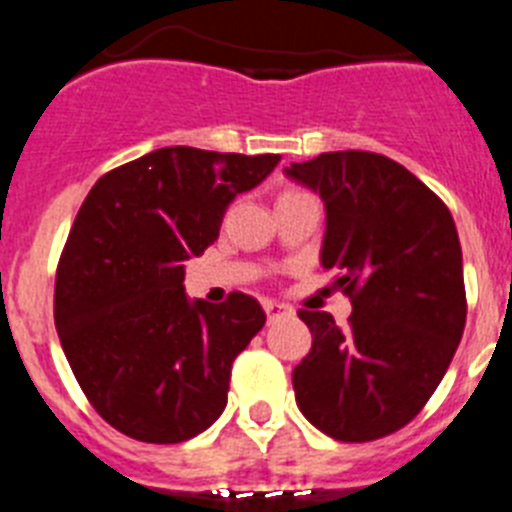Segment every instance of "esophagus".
Instances as JSON below:
<instances>
[{
    "label": "esophagus",
    "mask_w": 512,
    "mask_h": 512,
    "mask_svg": "<svg viewBox=\"0 0 512 512\" xmlns=\"http://www.w3.org/2000/svg\"><path fill=\"white\" fill-rule=\"evenodd\" d=\"M264 310H266V316H269V321H274V318H282V316H287V313H292L290 305L277 303V300H264Z\"/></svg>",
    "instance_id": "1"
}]
</instances>
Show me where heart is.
<instances>
[{
  "instance_id": "1",
  "label": "heart",
  "mask_w": 512,
  "mask_h": 512,
  "mask_svg": "<svg viewBox=\"0 0 512 512\" xmlns=\"http://www.w3.org/2000/svg\"><path fill=\"white\" fill-rule=\"evenodd\" d=\"M298 194H308V191H300V189H287V191H282V196H298Z\"/></svg>"
}]
</instances>
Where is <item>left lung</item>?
<instances>
[{
    "label": "left lung",
    "mask_w": 512,
    "mask_h": 512,
    "mask_svg": "<svg viewBox=\"0 0 512 512\" xmlns=\"http://www.w3.org/2000/svg\"><path fill=\"white\" fill-rule=\"evenodd\" d=\"M287 176L326 202L321 264L352 303L347 329L298 310L313 347L292 370L300 412L342 443L417 417L456 355L466 287L456 222L435 191L378 152H323Z\"/></svg>",
    "instance_id": "1"
}]
</instances>
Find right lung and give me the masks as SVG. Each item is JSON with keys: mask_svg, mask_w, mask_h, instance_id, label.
<instances>
[{"mask_svg": "<svg viewBox=\"0 0 512 512\" xmlns=\"http://www.w3.org/2000/svg\"><path fill=\"white\" fill-rule=\"evenodd\" d=\"M279 155L163 147L100 176L61 248L54 321L74 378L108 425L142 443H183L227 404L235 357L266 321L230 292L194 305L183 261L220 235L227 204Z\"/></svg>", "mask_w": 512, "mask_h": 512, "instance_id": "right-lung-1", "label": "right lung"}]
</instances>
